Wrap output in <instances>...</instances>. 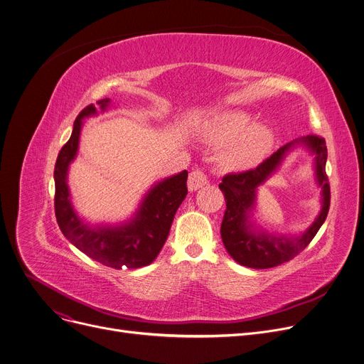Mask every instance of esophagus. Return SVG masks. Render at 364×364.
<instances>
[{
    "label": "esophagus",
    "mask_w": 364,
    "mask_h": 364,
    "mask_svg": "<svg viewBox=\"0 0 364 364\" xmlns=\"http://www.w3.org/2000/svg\"><path fill=\"white\" fill-rule=\"evenodd\" d=\"M208 184V177L205 176L203 171L200 170H194L193 173H190L188 176V181H187V187L190 191H196L202 188L203 186Z\"/></svg>",
    "instance_id": "1"
}]
</instances>
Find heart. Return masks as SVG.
<instances>
[{
    "instance_id": "heart-1",
    "label": "heart",
    "mask_w": 364,
    "mask_h": 364,
    "mask_svg": "<svg viewBox=\"0 0 364 364\" xmlns=\"http://www.w3.org/2000/svg\"><path fill=\"white\" fill-rule=\"evenodd\" d=\"M200 134L209 145L222 148L218 162L230 173L257 168L276 142L274 130L267 123H254V117L241 110L215 113L202 124Z\"/></svg>"
}]
</instances>
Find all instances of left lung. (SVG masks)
<instances>
[{
	"label": "left lung",
	"instance_id": "left-lung-1",
	"mask_svg": "<svg viewBox=\"0 0 364 364\" xmlns=\"http://www.w3.org/2000/svg\"><path fill=\"white\" fill-rule=\"evenodd\" d=\"M299 147L306 149L314 156L316 181L321 187V210L311 226L301 235L282 236L267 233L252 220L256 191L279 169L285 156ZM325 164V139L308 135L286 144L254 170L225 176L219 184L226 202L220 235L228 254L244 267L272 269L290 261L304 251L325 222L329 209L331 193H329Z\"/></svg>",
	"mask_w": 364,
	"mask_h": 364
}]
</instances>
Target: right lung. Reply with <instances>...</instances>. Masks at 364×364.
Masks as SVG:
<instances>
[{"mask_svg": "<svg viewBox=\"0 0 364 364\" xmlns=\"http://www.w3.org/2000/svg\"><path fill=\"white\" fill-rule=\"evenodd\" d=\"M110 98L90 105L74 122L73 135L55 165V215L63 237L90 258L112 269H139L151 264L162 250L174 215L187 194V170L155 183L127 220L110 223L85 222L75 210L68 186L71 162L77 158L84 119L110 109Z\"/></svg>", "mask_w": 364, "mask_h": 364, "instance_id": "right-lung-1", "label": "right lung"}]
</instances>
